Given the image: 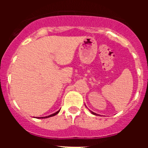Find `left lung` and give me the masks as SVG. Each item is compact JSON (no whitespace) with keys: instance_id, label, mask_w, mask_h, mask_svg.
Returning a JSON list of instances; mask_svg holds the SVG:
<instances>
[{"instance_id":"1","label":"left lung","mask_w":148,"mask_h":148,"mask_svg":"<svg viewBox=\"0 0 148 148\" xmlns=\"http://www.w3.org/2000/svg\"><path fill=\"white\" fill-rule=\"evenodd\" d=\"M90 112H91V113H92V114H93V115H97V114H96V113H93V112H92V111H90Z\"/></svg>"}]
</instances>
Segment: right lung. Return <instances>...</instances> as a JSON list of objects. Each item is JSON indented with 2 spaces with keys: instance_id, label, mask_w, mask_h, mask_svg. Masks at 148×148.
<instances>
[{
  "instance_id": "right-lung-1",
  "label": "right lung",
  "mask_w": 148,
  "mask_h": 148,
  "mask_svg": "<svg viewBox=\"0 0 148 148\" xmlns=\"http://www.w3.org/2000/svg\"><path fill=\"white\" fill-rule=\"evenodd\" d=\"M59 111H60V110L57 111V112H56V113H53V114H52V115H49V116H46V117H40V118H41V119H43V118H49V117H52V116H56V115H57V114H58V113H59ZM38 118H39V119H40V117H38Z\"/></svg>"
}]
</instances>
